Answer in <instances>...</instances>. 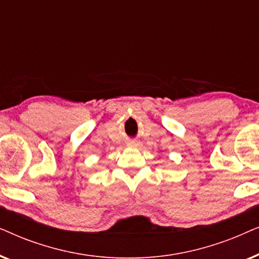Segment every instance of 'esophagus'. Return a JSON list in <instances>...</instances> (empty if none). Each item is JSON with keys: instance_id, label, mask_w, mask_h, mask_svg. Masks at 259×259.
<instances>
[{"instance_id": "1", "label": "esophagus", "mask_w": 259, "mask_h": 259, "mask_svg": "<svg viewBox=\"0 0 259 259\" xmlns=\"http://www.w3.org/2000/svg\"><path fill=\"white\" fill-rule=\"evenodd\" d=\"M127 145H128L130 147H137V148L141 147V143H140V141H137V140H130L128 143H127Z\"/></svg>"}]
</instances>
